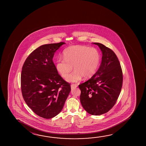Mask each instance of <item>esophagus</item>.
I'll return each mask as SVG.
<instances>
[{"mask_svg": "<svg viewBox=\"0 0 146 146\" xmlns=\"http://www.w3.org/2000/svg\"><path fill=\"white\" fill-rule=\"evenodd\" d=\"M77 87V84H71V88H76Z\"/></svg>", "mask_w": 146, "mask_h": 146, "instance_id": "obj_1", "label": "esophagus"}]
</instances>
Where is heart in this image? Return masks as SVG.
Masks as SVG:
<instances>
[{
	"instance_id": "1",
	"label": "heart",
	"mask_w": 146,
	"mask_h": 146,
	"mask_svg": "<svg viewBox=\"0 0 146 146\" xmlns=\"http://www.w3.org/2000/svg\"><path fill=\"white\" fill-rule=\"evenodd\" d=\"M64 58L56 60V68L62 76H67L73 68L74 72L69 74L66 80L70 82L79 81L83 77L88 79L96 73L100 62V54L95 48L81 45L71 46L63 52Z\"/></svg>"
}]
</instances>
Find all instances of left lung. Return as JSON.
Returning a JSON list of instances; mask_svg holds the SVG:
<instances>
[{"instance_id":"8db88e82","label":"left lung","mask_w":146,"mask_h":146,"mask_svg":"<svg viewBox=\"0 0 146 146\" xmlns=\"http://www.w3.org/2000/svg\"><path fill=\"white\" fill-rule=\"evenodd\" d=\"M102 52L100 66L90 79L79 85L80 100L85 110L98 115L108 112L114 106L121 91L123 73L115 52L99 43H94Z\"/></svg>"}]
</instances>
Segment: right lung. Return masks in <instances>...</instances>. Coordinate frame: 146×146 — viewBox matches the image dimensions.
Wrapping results in <instances>:
<instances>
[{"label": "right lung", "instance_id": "right-lung-1", "mask_svg": "<svg viewBox=\"0 0 146 146\" xmlns=\"http://www.w3.org/2000/svg\"><path fill=\"white\" fill-rule=\"evenodd\" d=\"M65 44L40 46L22 67L21 86L24 101L36 115L45 119L54 117L61 111L71 91L70 84L58 74L52 60L56 50Z\"/></svg>", "mask_w": 146, "mask_h": 146}]
</instances>
